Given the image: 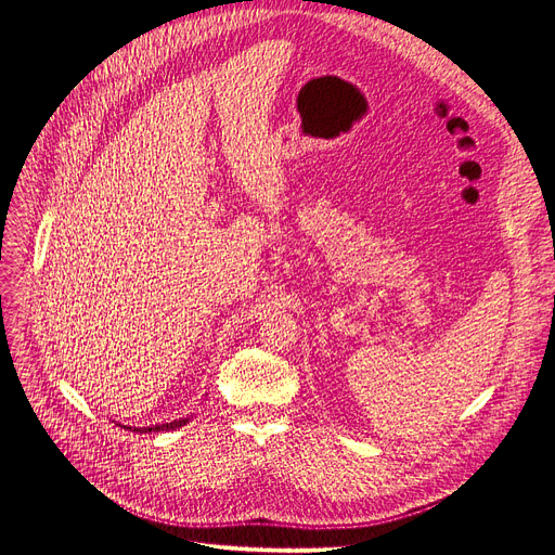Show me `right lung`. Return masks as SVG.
<instances>
[{"label":"right lung","mask_w":555,"mask_h":555,"mask_svg":"<svg viewBox=\"0 0 555 555\" xmlns=\"http://www.w3.org/2000/svg\"><path fill=\"white\" fill-rule=\"evenodd\" d=\"M190 418H178V421H171V423H162V425H151V427H130V425H122L126 429H132V433H169V429H176V427H182L188 425Z\"/></svg>","instance_id":"add662e5"}]
</instances>
